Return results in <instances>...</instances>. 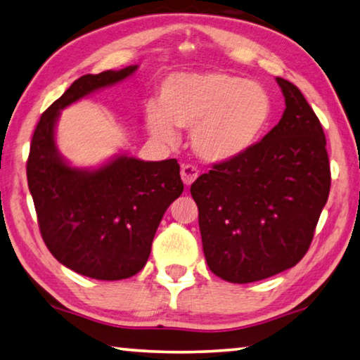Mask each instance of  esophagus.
Returning <instances> with one entry per match:
<instances>
[{
  "instance_id": "1",
  "label": "esophagus",
  "mask_w": 360,
  "mask_h": 360,
  "mask_svg": "<svg viewBox=\"0 0 360 360\" xmlns=\"http://www.w3.org/2000/svg\"><path fill=\"white\" fill-rule=\"evenodd\" d=\"M180 174H181V180H184V184L186 186H190L199 176V170H198V167H194L193 164H184V166H181Z\"/></svg>"
}]
</instances>
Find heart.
I'll return each instance as SVG.
<instances>
[{"label":"heart","mask_w":360,"mask_h":360,"mask_svg":"<svg viewBox=\"0 0 360 360\" xmlns=\"http://www.w3.org/2000/svg\"><path fill=\"white\" fill-rule=\"evenodd\" d=\"M274 99L259 82L223 71L176 72L164 79L160 105L147 107L151 134L175 143L176 128H191L199 158L226 162L255 147L272 120Z\"/></svg>","instance_id":"heart-1"}]
</instances>
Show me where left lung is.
I'll return each mask as SVG.
<instances>
[{
	"mask_svg": "<svg viewBox=\"0 0 360 360\" xmlns=\"http://www.w3.org/2000/svg\"><path fill=\"white\" fill-rule=\"evenodd\" d=\"M276 82L286 103L278 124L191 185L205 261L238 285L274 276L305 256L330 191L323 126L297 86Z\"/></svg>",
	"mask_w": 360,
	"mask_h": 360,
	"instance_id": "8db88e82",
	"label": "left lung"
}]
</instances>
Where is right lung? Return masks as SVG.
<instances>
[{"label":"right lung","instance_id":"1","mask_svg":"<svg viewBox=\"0 0 360 360\" xmlns=\"http://www.w3.org/2000/svg\"><path fill=\"white\" fill-rule=\"evenodd\" d=\"M136 69L82 75L42 113L31 139L27 179L44 243L63 266L94 280L141 272L164 212L184 193L176 160L118 155L90 170L69 166L56 148L60 110Z\"/></svg>","mask_w":360,"mask_h":360}]
</instances>
